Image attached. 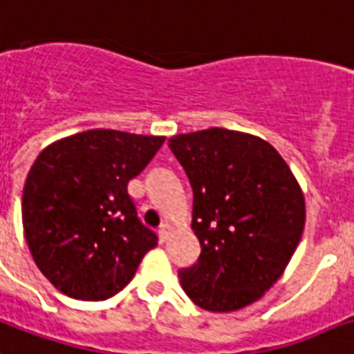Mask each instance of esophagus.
I'll list each match as a JSON object with an SVG mask.
<instances>
[{"instance_id":"34e87169","label":"esophagus","mask_w":354,"mask_h":354,"mask_svg":"<svg viewBox=\"0 0 354 354\" xmlns=\"http://www.w3.org/2000/svg\"><path fill=\"white\" fill-rule=\"evenodd\" d=\"M169 234H171V227H169L168 223H162V225H160V229H158V240H160L162 243L168 242Z\"/></svg>"}]
</instances>
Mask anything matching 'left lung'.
<instances>
[{
  "mask_svg": "<svg viewBox=\"0 0 354 354\" xmlns=\"http://www.w3.org/2000/svg\"><path fill=\"white\" fill-rule=\"evenodd\" d=\"M194 190L192 229L201 254L179 270L197 306L232 312L279 281L305 229V197L266 140L212 127L169 138Z\"/></svg>",
  "mask_w": 354,
  "mask_h": 354,
  "instance_id": "1",
  "label": "left lung"
}]
</instances>
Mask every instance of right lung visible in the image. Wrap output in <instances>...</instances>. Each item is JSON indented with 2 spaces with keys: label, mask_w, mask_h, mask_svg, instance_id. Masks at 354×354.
<instances>
[{
  "label": "right lung",
  "mask_w": 354,
  "mask_h": 354,
  "mask_svg": "<svg viewBox=\"0 0 354 354\" xmlns=\"http://www.w3.org/2000/svg\"><path fill=\"white\" fill-rule=\"evenodd\" d=\"M164 136L92 129L57 140L29 169L21 199L26 240L55 288L105 301L127 286L157 234L138 220L129 180Z\"/></svg>",
  "instance_id": "1"
}]
</instances>
